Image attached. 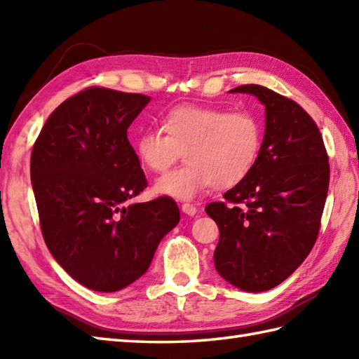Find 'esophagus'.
<instances>
[{
	"instance_id": "34e87169",
	"label": "esophagus",
	"mask_w": 359,
	"mask_h": 359,
	"mask_svg": "<svg viewBox=\"0 0 359 359\" xmlns=\"http://www.w3.org/2000/svg\"><path fill=\"white\" fill-rule=\"evenodd\" d=\"M182 211H184L188 216H194L197 212V208L193 203H182Z\"/></svg>"
}]
</instances>
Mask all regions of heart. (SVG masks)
Masks as SVG:
<instances>
[{
  "label": "heart",
  "instance_id": "b5f03b06",
  "mask_svg": "<svg viewBox=\"0 0 359 359\" xmlns=\"http://www.w3.org/2000/svg\"><path fill=\"white\" fill-rule=\"evenodd\" d=\"M262 121L247 109L219 106H175L162 129H147L135 142L142 165L162 174L184 152L187 163L157 180L156 193L188 201L210 187L228 189L245 180L257 163Z\"/></svg>",
  "mask_w": 359,
  "mask_h": 359
}]
</instances>
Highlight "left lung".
Instances as JSON below:
<instances>
[{
  "label": "left lung",
  "instance_id": "1",
  "mask_svg": "<svg viewBox=\"0 0 359 359\" xmlns=\"http://www.w3.org/2000/svg\"><path fill=\"white\" fill-rule=\"evenodd\" d=\"M231 90L265 104V135L248 177L205 211L220 233L217 273L245 292H265L285 280L315 245L329 191V156L315 120L292 98L261 85Z\"/></svg>",
  "mask_w": 359,
  "mask_h": 359
}]
</instances>
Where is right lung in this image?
Segmentation results:
<instances>
[{
	"label": "right lung",
	"mask_w": 359,
	"mask_h": 359,
	"mask_svg": "<svg viewBox=\"0 0 359 359\" xmlns=\"http://www.w3.org/2000/svg\"><path fill=\"white\" fill-rule=\"evenodd\" d=\"M149 97L90 86L46 120L30 156V179L46 245L71 276L117 292L148 266L179 224L171 197L123 203L148 185L128 128Z\"/></svg>",
	"instance_id": "1"
}]
</instances>
